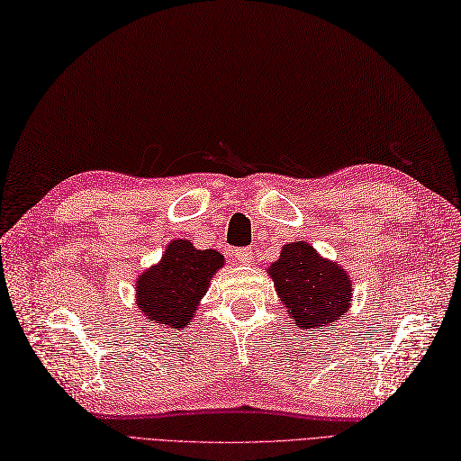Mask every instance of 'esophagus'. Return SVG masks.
Listing matches in <instances>:
<instances>
[{"label": "esophagus", "mask_w": 461, "mask_h": 461, "mask_svg": "<svg viewBox=\"0 0 461 461\" xmlns=\"http://www.w3.org/2000/svg\"><path fill=\"white\" fill-rule=\"evenodd\" d=\"M234 256H236L238 263L249 265V263H251V259H253V251H251V248H240V249H236V251H234Z\"/></svg>", "instance_id": "esophagus-1"}]
</instances>
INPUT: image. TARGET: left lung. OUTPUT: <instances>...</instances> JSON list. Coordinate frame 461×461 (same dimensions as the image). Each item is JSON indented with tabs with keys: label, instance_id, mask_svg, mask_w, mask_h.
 <instances>
[{
	"label": "left lung",
	"instance_id": "obj_1",
	"mask_svg": "<svg viewBox=\"0 0 461 461\" xmlns=\"http://www.w3.org/2000/svg\"><path fill=\"white\" fill-rule=\"evenodd\" d=\"M294 324L305 331L331 328L348 311L353 282L336 261L321 258L309 242H290L267 268Z\"/></svg>",
	"mask_w": 461,
	"mask_h": 461
}]
</instances>
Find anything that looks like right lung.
Wrapping results in <instances>:
<instances>
[{"instance_id": "right-lung-1", "label": "right lung", "mask_w": 461, "mask_h": 461, "mask_svg": "<svg viewBox=\"0 0 461 461\" xmlns=\"http://www.w3.org/2000/svg\"><path fill=\"white\" fill-rule=\"evenodd\" d=\"M225 265L215 249H196L188 240L167 244L160 263L137 278L135 299L145 322L169 331L188 326L213 275Z\"/></svg>"}]
</instances>
